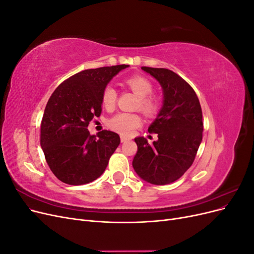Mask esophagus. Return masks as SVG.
<instances>
[{"instance_id":"obj_1","label":"esophagus","mask_w":254,"mask_h":254,"mask_svg":"<svg viewBox=\"0 0 254 254\" xmlns=\"http://www.w3.org/2000/svg\"><path fill=\"white\" fill-rule=\"evenodd\" d=\"M129 139L126 136V135H121V141L124 143V142H127Z\"/></svg>"}]
</instances>
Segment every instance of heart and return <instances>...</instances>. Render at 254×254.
<instances>
[{"instance_id": "b5f03b06", "label": "heart", "mask_w": 254, "mask_h": 254, "mask_svg": "<svg viewBox=\"0 0 254 254\" xmlns=\"http://www.w3.org/2000/svg\"><path fill=\"white\" fill-rule=\"evenodd\" d=\"M126 84L130 88L133 93L140 97L139 98V107L140 109L147 115H155L158 111L159 104L158 101L150 96L152 92V84L148 79H146L143 76H131L126 79ZM117 91L112 86H107L102 94V103L107 110L113 109L117 102ZM142 124V120L140 115L134 113H126L120 112L108 121L109 127L122 134H131L133 130L140 127Z\"/></svg>"}]
</instances>
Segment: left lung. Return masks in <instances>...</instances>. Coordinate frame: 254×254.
Returning a JSON list of instances; mask_svg holds the SVG:
<instances>
[{
  "label": "left lung",
  "mask_w": 254,
  "mask_h": 254,
  "mask_svg": "<svg viewBox=\"0 0 254 254\" xmlns=\"http://www.w3.org/2000/svg\"><path fill=\"white\" fill-rule=\"evenodd\" d=\"M142 70L160 83L163 102L148 127L158 140L150 145L145 137H135L132 166L144 181L165 186L178 180L193 164L202 141V111L195 91L179 75L167 68L142 66Z\"/></svg>",
  "instance_id": "obj_1"
}]
</instances>
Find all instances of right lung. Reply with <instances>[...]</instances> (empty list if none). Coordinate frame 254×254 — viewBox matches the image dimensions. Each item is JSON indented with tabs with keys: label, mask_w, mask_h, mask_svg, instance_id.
Returning a JSON list of instances; mask_svg holds the SVG:
<instances>
[{
	"label": "right lung",
	"mask_w": 254,
	"mask_h": 254,
	"mask_svg": "<svg viewBox=\"0 0 254 254\" xmlns=\"http://www.w3.org/2000/svg\"><path fill=\"white\" fill-rule=\"evenodd\" d=\"M128 64L84 70L59 84L50 97L41 122L40 144L53 174L70 186L101 176L121 139L103 130L91 135L88 125L102 113L107 84Z\"/></svg>",
	"instance_id": "obj_1"
}]
</instances>
